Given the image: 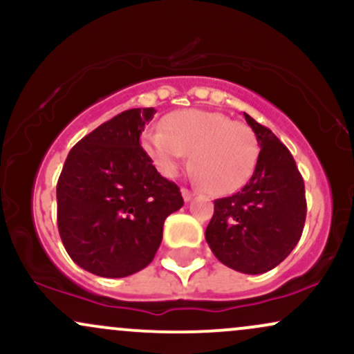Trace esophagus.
I'll return each mask as SVG.
<instances>
[{
    "mask_svg": "<svg viewBox=\"0 0 354 354\" xmlns=\"http://www.w3.org/2000/svg\"><path fill=\"white\" fill-rule=\"evenodd\" d=\"M181 194H183V200L185 201H191L193 200V196L196 193H193V191H189L188 188H181Z\"/></svg>",
    "mask_w": 354,
    "mask_h": 354,
    "instance_id": "34e87169",
    "label": "esophagus"
}]
</instances>
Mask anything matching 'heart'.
<instances>
[{
  "mask_svg": "<svg viewBox=\"0 0 354 354\" xmlns=\"http://www.w3.org/2000/svg\"><path fill=\"white\" fill-rule=\"evenodd\" d=\"M143 148L165 176H174L191 153L193 178L214 194L241 188L254 171L259 146L253 129L206 109H180L163 120V129H148Z\"/></svg>",
  "mask_w": 354,
  "mask_h": 354,
  "instance_id": "obj_1",
  "label": "heart"
}]
</instances>
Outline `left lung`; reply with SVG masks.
<instances>
[{
	"instance_id": "8db88e82",
	"label": "left lung",
	"mask_w": 354,
	"mask_h": 354,
	"mask_svg": "<svg viewBox=\"0 0 354 354\" xmlns=\"http://www.w3.org/2000/svg\"><path fill=\"white\" fill-rule=\"evenodd\" d=\"M259 149L253 176L233 196L214 201L206 241L231 270L261 274L273 270L301 238L304 183L288 148L246 113Z\"/></svg>"
}]
</instances>
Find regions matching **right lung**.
<instances>
[{
  "instance_id": "add662e5",
  "label": "right lung",
  "mask_w": 354,
  "mask_h": 354,
  "mask_svg": "<svg viewBox=\"0 0 354 354\" xmlns=\"http://www.w3.org/2000/svg\"><path fill=\"white\" fill-rule=\"evenodd\" d=\"M154 108H135L76 143L56 186L61 241L76 265L124 278L153 261L165 219L183 206L180 188L158 173L140 136Z\"/></svg>"
}]
</instances>
